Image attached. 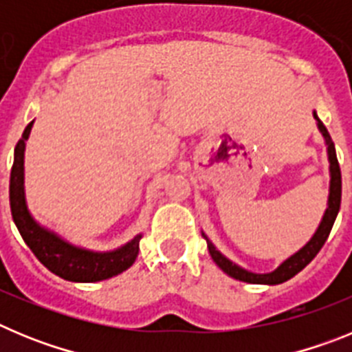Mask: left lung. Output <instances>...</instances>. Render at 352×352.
Instances as JSON below:
<instances>
[{
  "label": "left lung",
  "instance_id": "1",
  "mask_svg": "<svg viewBox=\"0 0 352 352\" xmlns=\"http://www.w3.org/2000/svg\"><path fill=\"white\" fill-rule=\"evenodd\" d=\"M314 118L317 121V129L319 132L322 133V138H324L326 142V149H328V162H329V194H328V208H326L324 214H322L321 223L316 229L312 238L296 252V254H292L291 257L284 261V263L278 266L276 270L270 273H254L248 272V270L241 268L236 263H232L231 259H227L223 256L222 252L217 250L213 243H211L208 236L204 234V239H206L208 243V250H210L211 259L214 261V264L222 270L223 273H227L229 276L236 278V280L247 282V284H264V285H276L282 284V282L289 280L294 275L301 272V270L314 259V257L319 254V250L322 248V245L326 243V239H328L329 231H331V227H333L335 219H337L338 210H340V199H342V174H340V166H338L337 160V153H335V144L329 138L328 130L326 126L322 125V121L317 118V113L314 111Z\"/></svg>",
  "mask_w": 352,
  "mask_h": 352
}]
</instances>
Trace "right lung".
Segmentation results:
<instances>
[{
    "label": "right lung",
    "mask_w": 352,
    "mask_h": 352,
    "mask_svg": "<svg viewBox=\"0 0 352 352\" xmlns=\"http://www.w3.org/2000/svg\"><path fill=\"white\" fill-rule=\"evenodd\" d=\"M33 121L24 129L23 139L17 142L14 151V166L10 173V210L19 232L26 241L36 259L54 275L70 282H100L107 280L129 270L139 254L138 234L129 243L116 250L95 252L77 247L56 234L47 227L40 226L30 213L24 194V149L30 138Z\"/></svg>",
    "instance_id": "right-lung-1"
}]
</instances>
